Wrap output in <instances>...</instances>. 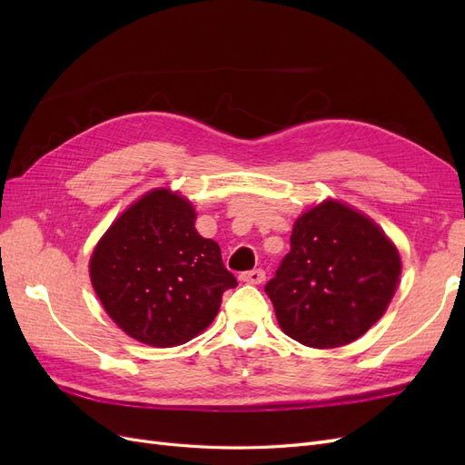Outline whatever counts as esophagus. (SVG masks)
<instances>
[{"mask_svg": "<svg viewBox=\"0 0 465 465\" xmlns=\"http://www.w3.org/2000/svg\"><path fill=\"white\" fill-rule=\"evenodd\" d=\"M241 281H244V283H248V285H262L265 281V272L263 270L246 272L241 275Z\"/></svg>", "mask_w": 465, "mask_h": 465, "instance_id": "esophagus-1", "label": "esophagus"}]
</instances>
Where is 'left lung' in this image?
Returning <instances> with one entry per match:
<instances>
[{
    "mask_svg": "<svg viewBox=\"0 0 465 465\" xmlns=\"http://www.w3.org/2000/svg\"><path fill=\"white\" fill-rule=\"evenodd\" d=\"M400 275V252L371 217L323 200L294 221L291 252L265 292L294 341L333 349L384 316Z\"/></svg>",
    "mask_w": 465,
    "mask_h": 465,
    "instance_id": "obj_1",
    "label": "left lung"
}]
</instances>
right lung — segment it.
<instances>
[{
    "label": "right lung",
    "instance_id": "1",
    "mask_svg": "<svg viewBox=\"0 0 465 465\" xmlns=\"http://www.w3.org/2000/svg\"><path fill=\"white\" fill-rule=\"evenodd\" d=\"M91 283L106 314L134 340L174 347L215 320L236 279L221 248L195 231L180 192L154 188L134 202L96 242Z\"/></svg>",
    "mask_w": 465,
    "mask_h": 465
}]
</instances>
